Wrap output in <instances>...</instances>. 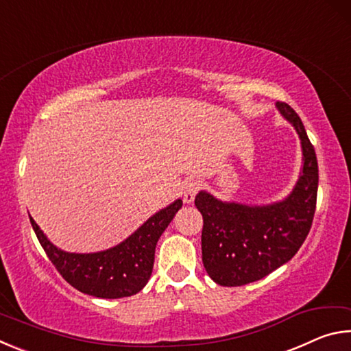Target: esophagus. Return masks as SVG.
I'll return each mask as SVG.
<instances>
[{
    "label": "esophagus",
    "mask_w": 351,
    "mask_h": 351,
    "mask_svg": "<svg viewBox=\"0 0 351 351\" xmlns=\"http://www.w3.org/2000/svg\"><path fill=\"white\" fill-rule=\"evenodd\" d=\"M198 190H199V182L198 181H195V180L187 181L186 186H184V193H182L184 203H187V204L193 203L195 195L198 193Z\"/></svg>",
    "instance_id": "obj_1"
}]
</instances>
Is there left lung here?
Listing matches in <instances>:
<instances>
[{"label": "left lung", "instance_id": "8db88e82", "mask_svg": "<svg viewBox=\"0 0 351 351\" xmlns=\"http://www.w3.org/2000/svg\"><path fill=\"white\" fill-rule=\"evenodd\" d=\"M276 106L302 145L299 180L288 197L265 206L223 201L206 190L195 197L204 223V268L221 287H241L271 274L294 257L311 229L319 184L316 152L297 112L285 102Z\"/></svg>", "mask_w": 351, "mask_h": 351}]
</instances>
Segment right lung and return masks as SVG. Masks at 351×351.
I'll return each instance as SVG.
<instances>
[{
  "instance_id": "1",
  "label": "right lung",
  "mask_w": 351,
  "mask_h": 351,
  "mask_svg": "<svg viewBox=\"0 0 351 351\" xmlns=\"http://www.w3.org/2000/svg\"><path fill=\"white\" fill-rule=\"evenodd\" d=\"M181 207L182 199L178 198L119 245L90 254L62 251L49 241L32 217L29 219L41 247L71 287L100 299H121L139 293L147 285L156 243Z\"/></svg>"
}]
</instances>
